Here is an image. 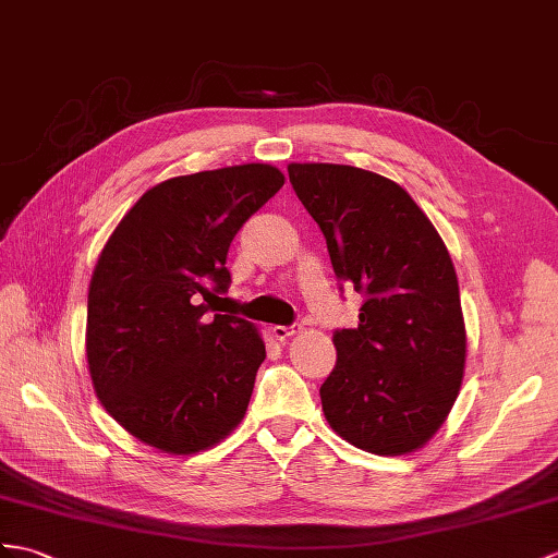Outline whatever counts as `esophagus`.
I'll list each match as a JSON object with an SVG mask.
<instances>
[{
  "instance_id": "34e87169",
  "label": "esophagus",
  "mask_w": 558,
  "mask_h": 558,
  "mask_svg": "<svg viewBox=\"0 0 558 558\" xmlns=\"http://www.w3.org/2000/svg\"><path fill=\"white\" fill-rule=\"evenodd\" d=\"M303 326H301V322H293V324H287V326H275V336L279 338V341H283V338H289V336H295L298 331H301Z\"/></svg>"
}]
</instances>
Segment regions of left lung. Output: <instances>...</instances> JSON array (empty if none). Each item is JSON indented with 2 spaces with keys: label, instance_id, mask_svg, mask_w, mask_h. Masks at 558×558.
Listing matches in <instances>:
<instances>
[{
  "label": "left lung",
  "instance_id": "8db88e82",
  "mask_svg": "<svg viewBox=\"0 0 558 558\" xmlns=\"http://www.w3.org/2000/svg\"><path fill=\"white\" fill-rule=\"evenodd\" d=\"M289 180L326 239L338 281L364 295L355 329H336L319 388L331 428L374 454L414 452L459 396L466 329L452 257L412 196L388 177L291 162Z\"/></svg>",
  "mask_w": 558,
  "mask_h": 558
}]
</instances>
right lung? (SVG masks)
Here are the masks:
<instances>
[{
  "label": "right lung",
  "instance_id": "obj_1",
  "mask_svg": "<svg viewBox=\"0 0 558 558\" xmlns=\"http://www.w3.org/2000/svg\"><path fill=\"white\" fill-rule=\"evenodd\" d=\"M281 186L263 162L172 177L106 241L87 298L92 384L106 412L156 450H208L248 410L265 343L251 322L222 315L227 253Z\"/></svg>",
  "mask_w": 558,
  "mask_h": 558
}]
</instances>
